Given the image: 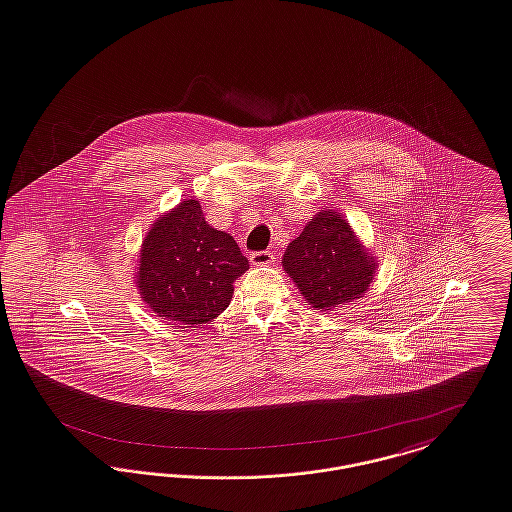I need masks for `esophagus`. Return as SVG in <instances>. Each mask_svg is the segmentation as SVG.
<instances>
[{
    "label": "esophagus",
    "mask_w": 512,
    "mask_h": 512,
    "mask_svg": "<svg viewBox=\"0 0 512 512\" xmlns=\"http://www.w3.org/2000/svg\"><path fill=\"white\" fill-rule=\"evenodd\" d=\"M250 262H252V266H270V264H274V252H270V250L252 252Z\"/></svg>",
    "instance_id": "obj_1"
}]
</instances>
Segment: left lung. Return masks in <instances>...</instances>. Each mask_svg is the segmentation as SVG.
<instances>
[{
    "label": "left lung",
    "instance_id": "left-lung-1",
    "mask_svg": "<svg viewBox=\"0 0 512 512\" xmlns=\"http://www.w3.org/2000/svg\"><path fill=\"white\" fill-rule=\"evenodd\" d=\"M281 264L317 311H332L364 297L377 266L350 223L332 209L307 223L287 246Z\"/></svg>",
    "mask_w": 512,
    "mask_h": 512
}]
</instances>
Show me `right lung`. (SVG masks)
I'll list each match as a JSON object with an SVG mask.
<instances>
[{"label":"right lung","mask_w":512,"mask_h":512,"mask_svg":"<svg viewBox=\"0 0 512 512\" xmlns=\"http://www.w3.org/2000/svg\"><path fill=\"white\" fill-rule=\"evenodd\" d=\"M248 266L233 236L209 227L199 201L186 199L144 236L137 287L158 317L203 326L229 307Z\"/></svg>","instance_id":"1"}]
</instances>
